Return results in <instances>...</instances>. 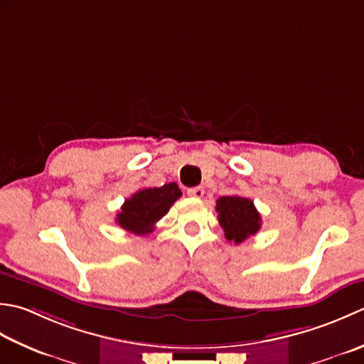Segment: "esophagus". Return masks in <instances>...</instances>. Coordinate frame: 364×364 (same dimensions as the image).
Instances as JSON below:
<instances>
[{
    "mask_svg": "<svg viewBox=\"0 0 364 364\" xmlns=\"http://www.w3.org/2000/svg\"><path fill=\"white\" fill-rule=\"evenodd\" d=\"M187 195L191 198H203L204 195V188L203 187H193L187 190Z\"/></svg>",
    "mask_w": 364,
    "mask_h": 364,
    "instance_id": "obj_1",
    "label": "esophagus"
}]
</instances>
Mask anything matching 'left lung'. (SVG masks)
Returning a JSON list of instances; mask_svg holds the SVG:
<instances>
[{
	"label": "left lung",
	"instance_id": "8db88e82",
	"mask_svg": "<svg viewBox=\"0 0 364 364\" xmlns=\"http://www.w3.org/2000/svg\"><path fill=\"white\" fill-rule=\"evenodd\" d=\"M220 226L223 228L225 237L235 245L257 234L261 229V213L256 210L253 201L242 196H221L217 199Z\"/></svg>",
	"mask_w": 364,
	"mask_h": 364
}]
</instances>
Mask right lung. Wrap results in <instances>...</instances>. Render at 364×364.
<instances>
[{
  "label": "right lung",
  "instance_id": "add662e5",
  "mask_svg": "<svg viewBox=\"0 0 364 364\" xmlns=\"http://www.w3.org/2000/svg\"><path fill=\"white\" fill-rule=\"evenodd\" d=\"M182 196L176 182L165 183L159 188H141L125 199L121 212L116 215V223L136 235L154 231L155 223L165 217L169 207Z\"/></svg>",
  "mask_w": 364,
  "mask_h": 364
}]
</instances>
